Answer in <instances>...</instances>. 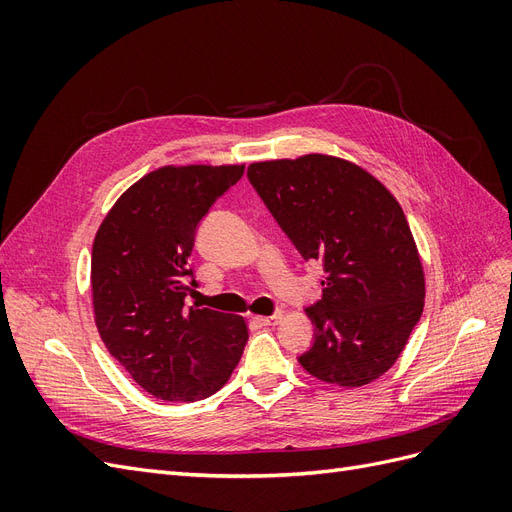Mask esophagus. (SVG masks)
Listing matches in <instances>:
<instances>
[{"label":"esophagus","mask_w":512,"mask_h":512,"mask_svg":"<svg viewBox=\"0 0 512 512\" xmlns=\"http://www.w3.org/2000/svg\"><path fill=\"white\" fill-rule=\"evenodd\" d=\"M282 320L280 312H273L271 316H254V322L260 324V327H271V324H277Z\"/></svg>","instance_id":"1"}]
</instances>
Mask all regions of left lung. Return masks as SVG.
I'll use <instances>...</instances> for the list:
<instances>
[{"label": "left lung", "mask_w": 512, "mask_h": 512, "mask_svg": "<svg viewBox=\"0 0 512 512\" xmlns=\"http://www.w3.org/2000/svg\"><path fill=\"white\" fill-rule=\"evenodd\" d=\"M247 179L305 260H320L314 339L299 363L322 382L363 386L397 361L423 314L425 277L404 211L367 170L309 156L256 162Z\"/></svg>", "instance_id": "obj_1"}]
</instances>
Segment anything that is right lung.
<instances>
[{
	"label": "right lung",
	"instance_id": "1",
	"mask_svg": "<svg viewBox=\"0 0 512 512\" xmlns=\"http://www.w3.org/2000/svg\"><path fill=\"white\" fill-rule=\"evenodd\" d=\"M245 166H166L145 175L104 218L91 292L104 346L151 395L198 401L220 391L247 344L241 316L185 307L198 288L194 239Z\"/></svg>",
	"mask_w": 512,
	"mask_h": 512
}]
</instances>
